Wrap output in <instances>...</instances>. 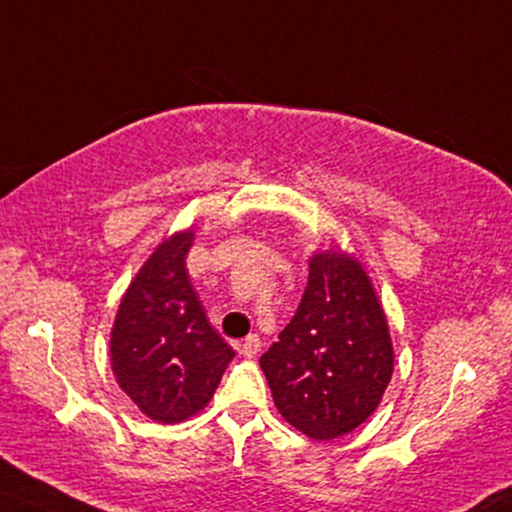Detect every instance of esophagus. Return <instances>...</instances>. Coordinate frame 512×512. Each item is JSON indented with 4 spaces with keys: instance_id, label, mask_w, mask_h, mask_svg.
I'll return each mask as SVG.
<instances>
[{
    "instance_id": "34e87169",
    "label": "esophagus",
    "mask_w": 512,
    "mask_h": 512,
    "mask_svg": "<svg viewBox=\"0 0 512 512\" xmlns=\"http://www.w3.org/2000/svg\"><path fill=\"white\" fill-rule=\"evenodd\" d=\"M238 349H241V354H243V357L252 359V357H255V354L260 352V349H262V340H260V335L250 333L248 338H245V340L241 342V345H238Z\"/></svg>"
}]
</instances>
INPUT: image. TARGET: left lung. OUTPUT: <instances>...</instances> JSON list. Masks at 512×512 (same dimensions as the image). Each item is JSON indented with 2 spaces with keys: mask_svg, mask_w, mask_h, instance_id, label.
Segmentation results:
<instances>
[{
  "mask_svg": "<svg viewBox=\"0 0 512 512\" xmlns=\"http://www.w3.org/2000/svg\"><path fill=\"white\" fill-rule=\"evenodd\" d=\"M260 366L276 409L312 439L359 428L383 399L394 352L366 271L345 252L309 260L302 302Z\"/></svg>",
  "mask_w": 512,
  "mask_h": 512,
  "instance_id": "1",
  "label": "left lung"
}]
</instances>
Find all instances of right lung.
<instances>
[{
    "mask_svg": "<svg viewBox=\"0 0 512 512\" xmlns=\"http://www.w3.org/2000/svg\"><path fill=\"white\" fill-rule=\"evenodd\" d=\"M191 231L160 243L129 283L111 333L118 385L155 423H181L215 394L234 357L186 274Z\"/></svg>",
    "mask_w": 512,
    "mask_h": 512,
    "instance_id": "obj_1",
    "label": "right lung"
}]
</instances>
